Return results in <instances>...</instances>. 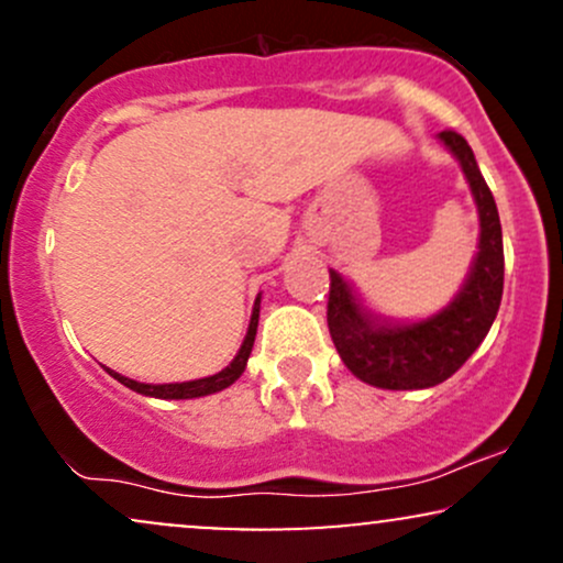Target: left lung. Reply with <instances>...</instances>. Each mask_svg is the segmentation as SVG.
I'll return each instance as SVG.
<instances>
[{"mask_svg":"<svg viewBox=\"0 0 563 563\" xmlns=\"http://www.w3.org/2000/svg\"><path fill=\"white\" fill-rule=\"evenodd\" d=\"M439 140L461 161L476 209H479V251L471 273L448 307L416 322H391L367 312L352 286L331 269L328 328L349 371L378 389H429L442 384L474 354L503 299V230L497 206L484 183L474 151L455 132L444 129Z\"/></svg>","mask_w":563,"mask_h":563,"instance_id":"obj_1","label":"left lung"}]
</instances>
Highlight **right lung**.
I'll return each instance as SVG.
<instances>
[{
	"label": "right lung",
	"instance_id": "right-lung-1",
	"mask_svg": "<svg viewBox=\"0 0 563 563\" xmlns=\"http://www.w3.org/2000/svg\"><path fill=\"white\" fill-rule=\"evenodd\" d=\"M256 325H260V299L254 303V312H251V322H249V333H245L241 349H238L235 360L224 367V371L214 373V376H206L198 380H183V384H140V380H132L126 376H119V373L111 371V376L121 384L129 386L132 391L145 394V397H158V399H192V397H206V394H214L228 389L230 384H235L241 378V373L245 371V363H249L251 346H254L256 339Z\"/></svg>",
	"mask_w": 563,
	"mask_h": 563
}]
</instances>
